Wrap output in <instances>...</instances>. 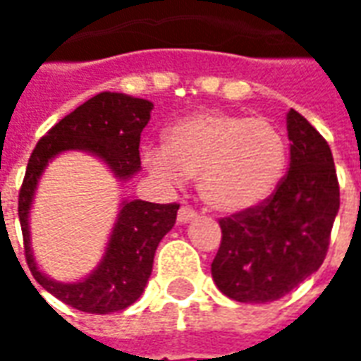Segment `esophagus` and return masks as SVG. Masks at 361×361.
I'll list each match as a JSON object with an SVG mask.
<instances>
[{
  "mask_svg": "<svg viewBox=\"0 0 361 361\" xmlns=\"http://www.w3.org/2000/svg\"><path fill=\"white\" fill-rule=\"evenodd\" d=\"M193 219H197V213L191 207H181L180 213H178V223L185 224L189 221H193Z\"/></svg>",
  "mask_w": 361,
  "mask_h": 361,
  "instance_id": "obj_1",
  "label": "esophagus"
}]
</instances>
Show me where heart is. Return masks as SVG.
I'll use <instances>...</instances> for the list:
<instances>
[{"label": "heart", "instance_id": "1", "mask_svg": "<svg viewBox=\"0 0 361 361\" xmlns=\"http://www.w3.org/2000/svg\"><path fill=\"white\" fill-rule=\"evenodd\" d=\"M145 160L164 181L197 178L207 207L238 215L264 205L276 193L286 173L287 140L266 119L199 111L170 125L164 148L146 152Z\"/></svg>", "mask_w": 361, "mask_h": 361}]
</instances>
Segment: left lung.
I'll list each match as a JSON object with an SVG mask.
<instances>
[{
    "mask_svg": "<svg viewBox=\"0 0 361 361\" xmlns=\"http://www.w3.org/2000/svg\"><path fill=\"white\" fill-rule=\"evenodd\" d=\"M289 172L276 193L246 213L221 219L211 264L216 287L238 303H271L321 268L340 209L329 142L301 113H287Z\"/></svg>",
    "mask_w": 361,
    "mask_h": 361,
    "instance_id": "left-lung-1",
    "label": "left lung"
}]
</instances>
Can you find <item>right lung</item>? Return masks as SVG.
<instances>
[{"label":"right lung","instance_id":"obj_1","mask_svg":"<svg viewBox=\"0 0 361 361\" xmlns=\"http://www.w3.org/2000/svg\"><path fill=\"white\" fill-rule=\"evenodd\" d=\"M154 103L127 93L102 92L56 123L32 150L19 193L25 256L32 277L62 303L78 311L109 314L127 309L145 291L152 274L154 252L172 231L178 203L160 205L142 199L123 201L102 259L78 281H56L39 268L31 246V209L42 173L56 156L70 150L102 160L119 181L140 172V133Z\"/></svg>","mask_w":361,"mask_h":361}]
</instances>
